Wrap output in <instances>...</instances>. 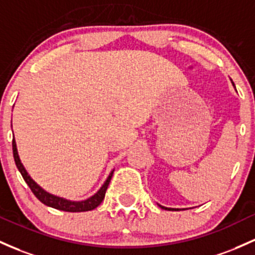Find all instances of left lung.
Returning a JSON list of instances; mask_svg holds the SVG:
<instances>
[{
    "label": "left lung",
    "instance_id": "obj_1",
    "mask_svg": "<svg viewBox=\"0 0 255 255\" xmlns=\"http://www.w3.org/2000/svg\"><path fill=\"white\" fill-rule=\"evenodd\" d=\"M232 82V81H231ZM232 85H234V82H232ZM234 87H235V85H234ZM236 89V88H235ZM159 207H161L162 209H166V211H179V208H168V207H163V206H161V205H158Z\"/></svg>",
    "mask_w": 255,
    "mask_h": 255
}]
</instances>
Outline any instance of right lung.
Here are the masks:
<instances>
[{"instance_id":"right-lung-1","label":"right lung","mask_w":255,"mask_h":255,"mask_svg":"<svg viewBox=\"0 0 255 255\" xmlns=\"http://www.w3.org/2000/svg\"><path fill=\"white\" fill-rule=\"evenodd\" d=\"M12 145H13V156H14V161H15V164H16V168L19 169L20 174L23 175L25 183H26L30 189H31L33 195H35L36 197L43 203V205L52 207V208H55V209H59V211H64V212H87V211H93V209L97 208V207L102 203V201L104 200L106 189H108L109 183H110L111 178H113L114 169L111 170L110 174H109V177L106 178V180L104 181V184H103L102 187H100V189L98 190L93 196H91V197L86 198V200H82V201L66 200V198L64 197H59V196H55L53 194H49V192H47L46 190L42 189V187L38 185V184L36 183L31 177H30L29 173H27L26 169H25L24 164L21 163L20 158H19L15 139H13Z\"/></svg>"}]
</instances>
